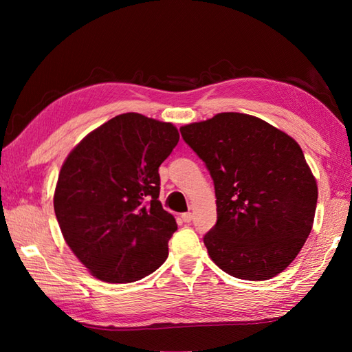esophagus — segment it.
I'll return each instance as SVG.
<instances>
[{"label": "esophagus", "instance_id": "obj_1", "mask_svg": "<svg viewBox=\"0 0 352 352\" xmlns=\"http://www.w3.org/2000/svg\"><path fill=\"white\" fill-rule=\"evenodd\" d=\"M182 219H183L184 222H190V221L193 219V214H192L190 212H188V213H183V214H182Z\"/></svg>", "mask_w": 352, "mask_h": 352}]
</instances>
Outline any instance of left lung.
I'll list each match as a JSON object with an SVG mask.
<instances>
[{
	"label": "left lung",
	"instance_id": "left-lung-1",
	"mask_svg": "<svg viewBox=\"0 0 352 352\" xmlns=\"http://www.w3.org/2000/svg\"><path fill=\"white\" fill-rule=\"evenodd\" d=\"M180 133L214 184L218 221L204 236L208 256L241 280L283 272L307 241L318 203L300 145L271 124L234 111Z\"/></svg>",
	"mask_w": 352,
	"mask_h": 352
}]
</instances>
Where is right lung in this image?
<instances>
[{"label": "right lung", "mask_w": 352, "mask_h": 352, "mask_svg": "<svg viewBox=\"0 0 352 352\" xmlns=\"http://www.w3.org/2000/svg\"><path fill=\"white\" fill-rule=\"evenodd\" d=\"M178 139L169 122L124 113L89 133L65 160L56 218L66 243L98 280L138 281L168 258L177 222L159 201V168Z\"/></svg>", "instance_id": "add662e5"}]
</instances>
